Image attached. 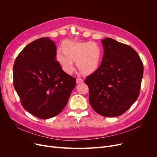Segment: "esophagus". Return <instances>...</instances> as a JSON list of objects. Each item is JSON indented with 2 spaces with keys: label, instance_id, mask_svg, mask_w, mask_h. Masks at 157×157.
<instances>
[{
  "label": "esophagus",
  "instance_id": "esophagus-1",
  "mask_svg": "<svg viewBox=\"0 0 157 157\" xmlns=\"http://www.w3.org/2000/svg\"><path fill=\"white\" fill-rule=\"evenodd\" d=\"M83 79H81V78H77L76 79V83L78 84L83 83Z\"/></svg>",
  "mask_w": 157,
  "mask_h": 157
}]
</instances>
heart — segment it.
<instances>
[{"label":"heart","instance_id":"obj_1","mask_svg":"<svg viewBox=\"0 0 157 157\" xmlns=\"http://www.w3.org/2000/svg\"><path fill=\"white\" fill-rule=\"evenodd\" d=\"M102 58L101 47L91 41H65L62 48H58L56 52L57 62L62 70L69 74L74 71V61H76L77 67L81 72L92 74L99 67Z\"/></svg>","mask_w":157,"mask_h":157}]
</instances>
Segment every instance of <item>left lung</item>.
<instances>
[{
    "mask_svg": "<svg viewBox=\"0 0 157 157\" xmlns=\"http://www.w3.org/2000/svg\"><path fill=\"white\" fill-rule=\"evenodd\" d=\"M101 43L104 50L101 65L85 82L92 108L103 117H115L137 99L143 64L132 47L109 37Z\"/></svg>",
    "mask_w": 157,
    "mask_h": 157,
    "instance_id": "left-lung-1",
    "label": "left lung"
}]
</instances>
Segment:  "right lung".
<instances>
[{
	"label": "right lung",
	"instance_id": "1",
	"mask_svg": "<svg viewBox=\"0 0 157 157\" xmlns=\"http://www.w3.org/2000/svg\"><path fill=\"white\" fill-rule=\"evenodd\" d=\"M56 50L48 37L36 39L23 48L13 66V85L22 106L40 119L59 114L76 84L56 60Z\"/></svg>",
	"mask_w": 157,
	"mask_h": 157
}]
</instances>
